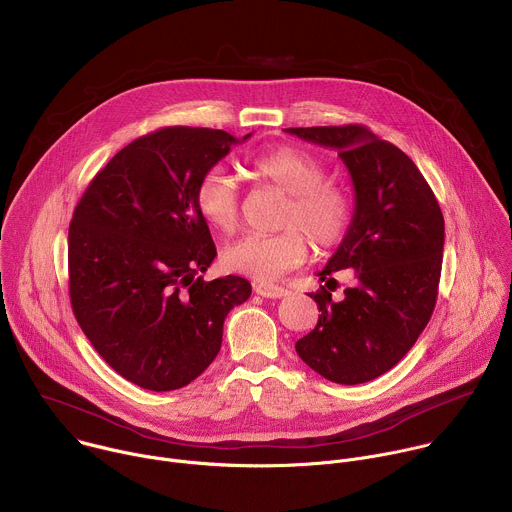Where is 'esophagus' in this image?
<instances>
[{"instance_id":"obj_1","label":"esophagus","mask_w":512,"mask_h":512,"mask_svg":"<svg viewBox=\"0 0 512 512\" xmlns=\"http://www.w3.org/2000/svg\"><path fill=\"white\" fill-rule=\"evenodd\" d=\"M254 292L260 294L262 298H282L288 294L286 288H282L278 284H270V282H254Z\"/></svg>"}]
</instances>
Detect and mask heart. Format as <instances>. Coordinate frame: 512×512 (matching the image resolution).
Listing matches in <instances>:
<instances>
[{"label": "heart", "mask_w": 512, "mask_h": 512, "mask_svg": "<svg viewBox=\"0 0 512 512\" xmlns=\"http://www.w3.org/2000/svg\"><path fill=\"white\" fill-rule=\"evenodd\" d=\"M248 170L258 182H268L288 194L274 234H246L224 246L222 266L258 280H270L300 266L310 252L338 248L354 220L350 192L326 180V166L312 154L278 146L248 160ZM196 210L206 224L230 234L240 220V190L234 178L212 166L200 178L194 192Z\"/></svg>", "instance_id": "heart-1"}]
</instances>
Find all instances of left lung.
Instances as JSON below:
<instances>
[{"label": "left lung", "mask_w": 512, "mask_h": 512, "mask_svg": "<svg viewBox=\"0 0 512 512\" xmlns=\"http://www.w3.org/2000/svg\"><path fill=\"white\" fill-rule=\"evenodd\" d=\"M292 136L334 148L354 186L348 236L318 272L310 294L318 324L296 342L298 356L338 384H362L388 372L428 324L444 250V218L416 164L368 128H288ZM348 267L355 284L332 299L331 274Z\"/></svg>", "instance_id": "8db88e82"}]
</instances>
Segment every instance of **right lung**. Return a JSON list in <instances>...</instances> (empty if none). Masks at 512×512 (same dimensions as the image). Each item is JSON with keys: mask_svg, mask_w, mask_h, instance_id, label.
<instances>
[{"mask_svg": "<svg viewBox=\"0 0 512 512\" xmlns=\"http://www.w3.org/2000/svg\"><path fill=\"white\" fill-rule=\"evenodd\" d=\"M238 142L188 126L142 136L96 174L74 210L68 270L76 320L98 354L146 390L196 380L220 352L228 312L252 294L246 278L200 276L216 246L194 192Z\"/></svg>", "mask_w": 512, "mask_h": 512, "instance_id": "add662e5", "label": "right lung"}]
</instances>
